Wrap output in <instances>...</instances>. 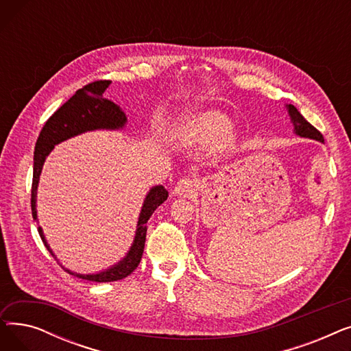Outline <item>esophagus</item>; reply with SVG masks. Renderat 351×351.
I'll return each mask as SVG.
<instances>
[{"label":"esophagus","mask_w":351,"mask_h":351,"mask_svg":"<svg viewBox=\"0 0 351 351\" xmlns=\"http://www.w3.org/2000/svg\"><path fill=\"white\" fill-rule=\"evenodd\" d=\"M197 188V179L195 176H185L182 178L176 185H175V189L173 192L179 196H189L192 197V195L195 193Z\"/></svg>","instance_id":"esophagus-1"}]
</instances>
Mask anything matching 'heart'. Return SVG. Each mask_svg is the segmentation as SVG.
<instances>
[{"instance_id":"heart-1","label":"heart","mask_w":351,"mask_h":351,"mask_svg":"<svg viewBox=\"0 0 351 351\" xmlns=\"http://www.w3.org/2000/svg\"><path fill=\"white\" fill-rule=\"evenodd\" d=\"M228 119L216 112H206L195 117L185 126V135L196 145L216 143L220 151L230 149L234 143V136L229 131Z\"/></svg>"}]
</instances>
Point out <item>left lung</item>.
I'll return each mask as SVG.
<instances>
[{
    "label": "left lung",
    "mask_w": 351,
    "mask_h": 351,
    "mask_svg": "<svg viewBox=\"0 0 351 351\" xmlns=\"http://www.w3.org/2000/svg\"><path fill=\"white\" fill-rule=\"evenodd\" d=\"M287 110H289V115L291 119V123L294 126V134L302 136V138H308V139H315L319 142H324L323 135L317 131V129L313 126L311 123H308L304 117L299 112L294 105H286Z\"/></svg>",
    "instance_id": "8db88e82"
}]
</instances>
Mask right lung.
I'll list each match as a JSON object with an SVG mask.
<instances>
[{
  "label": "right lung",
  "instance_id": "obj_1",
  "mask_svg": "<svg viewBox=\"0 0 351 351\" xmlns=\"http://www.w3.org/2000/svg\"><path fill=\"white\" fill-rule=\"evenodd\" d=\"M109 84L110 81H95L78 89L75 95H72L61 108L55 110L41 129L34 151V175L31 188V210L34 220H36V189H38L40 175L45 158L53 149V146L86 131H95V129H121L125 126L126 117L123 110L117 104L104 98L102 95ZM168 191L162 185L154 186L147 192L139 215L134 243L118 265H114L112 267L94 274H80L68 269L65 270L69 274L77 276L80 279L98 283L115 282L128 278L138 267L142 259L146 239V222L149 220L156 208L168 199ZM38 233L45 247L55 257L45 241L41 228H38ZM55 261H57V257H55Z\"/></svg>",
  "mask_w": 351,
  "mask_h": 351
}]
</instances>
